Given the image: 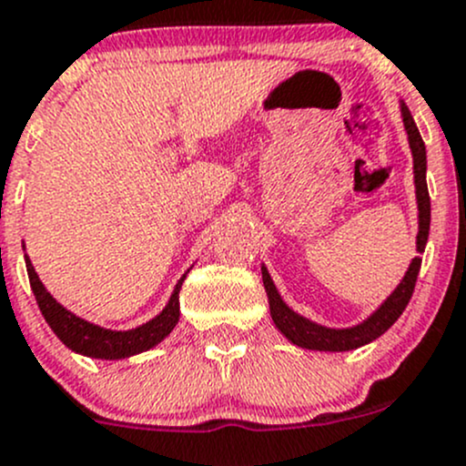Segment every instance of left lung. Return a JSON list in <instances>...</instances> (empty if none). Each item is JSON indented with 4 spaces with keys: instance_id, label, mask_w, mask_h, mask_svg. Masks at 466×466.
<instances>
[{
    "instance_id": "left-lung-1",
    "label": "left lung",
    "mask_w": 466,
    "mask_h": 466,
    "mask_svg": "<svg viewBox=\"0 0 466 466\" xmlns=\"http://www.w3.org/2000/svg\"><path fill=\"white\" fill-rule=\"evenodd\" d=\"M401 116H404V127L409 132V143L412 150V170H415V188H417V208H420V233H417V253H424L426 239H429V228H431V198H429V186H426V147L424 141L420 137V129H417L415 121H412L409 107L406 103H401ZM421 258H412L409 271H406L404 280L400 282L395 291L390 294V299L386 300L375 314L368 320H363L361 325L350 329H329L323 325H316L311 320L303 319L296 311H291L289 307L282 303L280 294L276 291L271 276L267 273V268L262 267V282H265V289L268 296V309H271V319L276 323V328L285 334L291 343L300 345L307 350H320V352H345V350L361 348V345L370 343L377 337H381L392 323L401 316V311L409 305L412 291H415L417 276H420Z\"/></svg>"
}]
</instances>
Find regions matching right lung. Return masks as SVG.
Wrapping results in <instances>:
<instances>
[{
	"label": "right lung",
	"mask_w": 466,
	"mask_h": 466,
	"mask_svg": "<svg viewBox=\"0 0 466 466\" xmlns=\"http://www.w3.org/2000/svg\"><path fill=\"white\" fill-rule=\"evenodd\" d=\"M26 271L28 280H31V289L33 294H35L37 307H40L42 316L46 319L49 328L54 329L56 337L60 339L66 348L74 350V352L78 354H87V357L94 359H109V361H112V359L132 357V354L146 352V350L161 343V340L172 332L177 320H179V289L186 276L177 282L166 309H163L157 319L147 320L141 328L127 329V332H114V329H105L94 323H87V320L78 319L76 314L66 311L60 303H56L54 296H51L49 291L45 289V285L40 282V278H37L35 268H33L28 258Z\"/></svg>",
	"instance_id": "1"
}]
</instances>
